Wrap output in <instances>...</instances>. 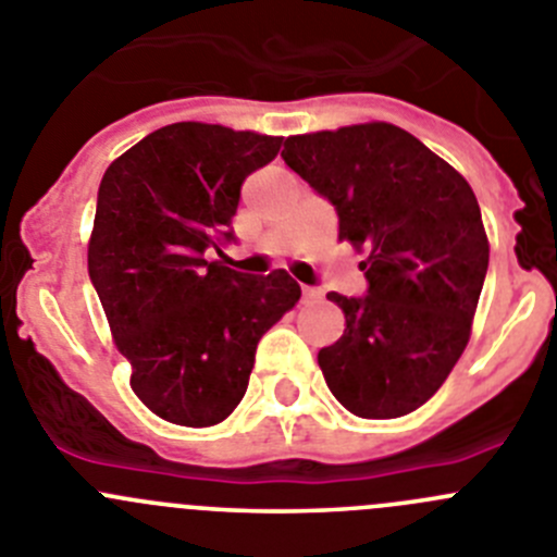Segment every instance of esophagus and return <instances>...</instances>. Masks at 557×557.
Listing matches in <instances>:
<instances>
[{
  "label": "esophagus",
  "instance_id": "1",
  "mask_svg": "<svg viewBox=\"0 0 557 557\" xmlns=\"http://www.w3.org/2000/svg\"><path fill=\"white\" fill-rule=\"evenodd\" d=\"M302 296L308 299V302H315V299H321V290L319 288H308V285H305Z\"/></svg>",
  "mask_w": 557,
  "mask_h": 557
}]
</instances>
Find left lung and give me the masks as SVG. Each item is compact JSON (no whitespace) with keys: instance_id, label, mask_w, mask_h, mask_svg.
Here are the masks:
<instances>
[{"instance_id":"1","label":"left lung","mask_w":557,"mask_h":557,"mask_svg":"<svg viewBox=\"0 0 557 557\" xmlns=\"http://www.w3.org/2000/svg\"><path fill=\"white\" fill-rule=\"evenodd\" d=\"M283 159L335 206L368 296L326 294L346 330L319 351L332 396L357 418L423 407L467 349L490 267L481 208L465 175L393 123L285 139Z\"/></svg>"}]
</instances>
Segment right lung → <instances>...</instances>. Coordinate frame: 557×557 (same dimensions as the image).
<instances>
[{"instance_id": "1", "label": "right lung", "mask_w": 557, "mask_h": 557, "mask_svg": "<svg viewBox=\"0 0 557 557\" xmlns=\"http://www.w3.org/2000/svg\"><path fill=\"white\" fill-rule=\"evenodd\" d=\"M283 137L173 123L107 168L87 269L132 389L161 420L216 425L247 393L258 341L302 296L285 269L247 277L206 249L231 242L242 184Z\"/></svg>"}]
</instances>
